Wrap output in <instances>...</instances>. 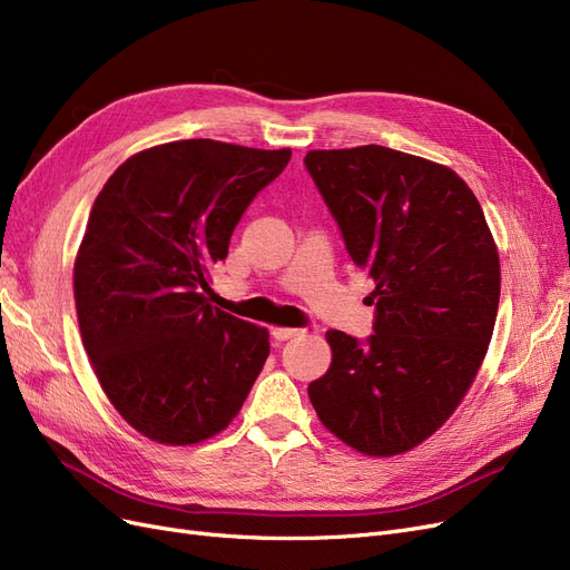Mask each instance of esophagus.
<instances>
[{
  "label": "esophagus",
  "instance_id": "34e87169",
  "mask_svg": "<svg viewBox=\"0 0 570 570\" xmlns=\"http://www.w3.org/2000/svg\"><path fill=\"white\" fill-rule=\"evenodd\" d=\"M302 331L299 327H273L271 331V335L278 340V342H285V340H292V337H297Z\"/></svg>",
  "mask_w": 570,
  "mask_h": 570
}]
</instances>
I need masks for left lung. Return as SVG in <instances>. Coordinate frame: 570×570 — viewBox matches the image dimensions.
I'll return each mask as SVG.
<instances>
[{
	"label": "left lung",
	"instance_id": "1",
	"mask_svg": "<svg viewBox=\"0 0 570 570\" xmlns=\"http://www.w3.org/2000/svg\"><path fill=\"white\" fill-rule=\"evenodd\" d=\"M304 166L375 281L373 335L327 331L333 364L308 400L354 450L406 452L452 416L488 352L499 256L485 214L452 168L390 147L316 149Z\"/></svg>",
	"mask_w": 570,
	"mask_h": 570
}]
</instances>
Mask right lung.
Listing matches in <instances>:
<instances>
[{
  "label": "right lung",
  "instance_id": "add662e5",
  "mask_svg": "<svg viewBox=\"0 0 570 570\" xmlns=\"http://www.w3.org/2000/svg\"><path fill=\"white\" fill-rule=\"evenodd\" d=\"M289 149L178 140L135 154L101 187L76 258L85 352L137 433L195 444L243 409L266 327L212 306L209 268Z\"/></svg>",
  "mask_w": 570,
  "mask_h": 570
}]
</instances>
